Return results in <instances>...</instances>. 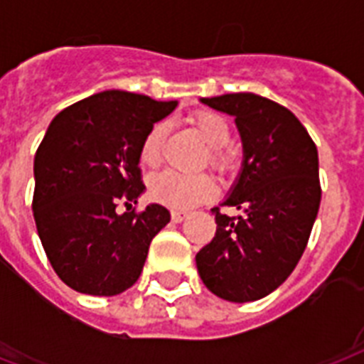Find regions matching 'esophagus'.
Listing matches in <instances>:
<instances>
[{"mask_svg": "<svg viewBox=\"0 0 364 364\" xmlns=\"http://www.w3.org/2000/svg\"><path fill=\"white\" fill-rule=\"evenodd\" d=\"M187 211H179V210H176V211H171V221L173 223H181V221H185V219H187Z\"/></svg>", "mask_w": 364, "mask_h": 364, "instance_id": "1", "label": "esophagus"}]
</instances>
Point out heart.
Masks as SVG:
<instances>
[{
  "mask_svg": "<svg viewBox=\"0 0 364 364\" xmlns=\"http://www.w3.org/2000/svg\"><path fill=\"white\" fill-rule=\"evenodd\" d=\"M191 122L210 147V164L219 171H228L234 168L236 156L232 151L225 149L230 139V128L228 122L221 115L213 111H198L191 117ZM166 126L162 122L156 124L147 132L143 137L141 149H139V159L145 166L154 168L162 159V147H164ZM149 194L154 202L168 205L171 210H191L200 202L211 198L215 194V183L210 176H183L177 171H162L154 176L149 185Z\"/></svg>",
  "mask_w": 364,
  "mask_h": 364,
  "instance_id": "heart-1",
  "label": "heart"
}]
</instances>
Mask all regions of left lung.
Wrapping results in <instances>:
<instances>
[{"mask_svg":"<svg viewBox=\"0 0 364 364\" xmlns=\"http://www.w3.org/2000/svg\"><path fill=\"white\" fill-rule=\"evenodd\" d=\"M234 117L243 162L223 204L242 215L215 213V238L196 255L211 293L228 302H253L282 285L299 264L316 223L321 187L317 147L283 105L251 92L202 98Z\"/></svg>","mask_w":364,"mask_h":364,"instance_id":"obj_1","label":"left lung"}]
</instances>
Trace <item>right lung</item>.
Returning <instances> with one entry per match:
<instances>
[{
    "label": "right lung",
    "mask_w": 364,
    "mask_h": 364,
    "mask_svg": "<svg viewBox=\"0 0 364 364\" xmlns=\"http://www.w3.org/2000/svg\"><path fill=\"white\" fill-rule=\"evenodd\" d=\"M177 107L143 94L104 90L54 117L33 160V219L54 272L77 293L115 296L141 276L151 240L170 211L136 204L143 137Z\"/></svg>",
    "instance_id": "right-lung-1"
}]
</instances>
